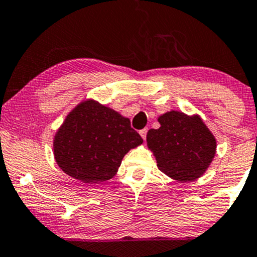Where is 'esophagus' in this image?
Segmentation results:
<instances>
[{
    "label": "esophagus",
    "mask_w": 257,
    "mask_h": 257,
    "mask_svg": "<svg viewBox=\"0 0 257 257\" xmlns=\"http://www.w3.org/2000/svg\"><path fill=\"white\" fill-rule=\"evenodd\" d=\"M147 131H149V129H147V128H144V129H141L140 132H139V133H140L141 138H143L144 140H146V134H147Z\"/></svg>",
    "instance_id": "34e87169"
}]
</instances>
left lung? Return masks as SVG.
I'll return each mask as SVG.
<instances>
[{
    "label": "left lung",
    "mask_w": 257,
    "mask_h": 257,
    "mask_svg": "<svg viewBox=\"0 0 257 257\" xmlns=\"http://www.w3.org/2000/svg\"><path fill=\"white\" fill-rule=\"evenodd\" d=\"M158 122L161 126L150 129L146 137L158 169L181 182L202 176L216 153V140L200 117L170 111Z\"/></svg>",
    "instance_id": "8db88e82"
}]
</instances>
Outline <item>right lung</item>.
Segmentation results:
<instances>
[{
	"mask_svg": "<svg viewBox=\"0 0 257 257\" xmlns=\"http://www.w3.org/2000/svg\"><path fill=\"white\" fill-rule=\"evenodd\" d=\"M141 144L129 118L85 100L67 114L53 147L64 173L85 184H98L113 178L125 153Z\"/></svg>",
	"mask_w": 257,
	"mask_h": 257,
	"instance_id": "right-lung-1",
	"label": "right lung"
}]
</instances>
